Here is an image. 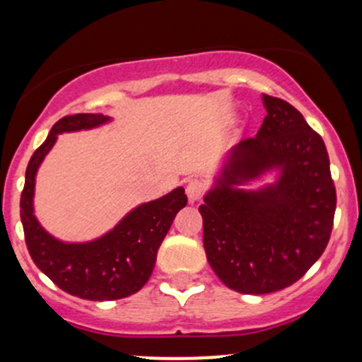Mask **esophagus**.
<instances>
[{
	"instance_id": "esophagus-1",
	"label": "esophagus",
	"mask_w": 362,
	"mask_h": 362,
	"mask_svg": "<svg viewBox=\"0 0 362 362\" xmlns=\"http://www.w3.org/2000/svg\"><path fill=\"white\" fill-rule=\"evenodd\" d=\"M204 192H206V185L199 180H192L186 185V195H188L189 202H197V200L202 199Z\"/></svg>"
}]
</instances>
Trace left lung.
Segmentation results:
<instances>
[{
	"instance_id": "1",
	"label": "left lung",
	"mask_w": 362,
	"mask_h": 362,
	"mask_svg": "<svg viewBox=\"0 0 362 362\" xmlns=\"http://www.w3.org/2000/svg\"><path fill=\"white\" fill-rule=\"evenodd\" d=\"M262 100L258 134L228 151L199 207L209 264L244 294L281 291L303 277L329 242L337 209L322 137L289 103ZM270 172L274 183L240 188Z\"/></svg>"
}]
</instances>
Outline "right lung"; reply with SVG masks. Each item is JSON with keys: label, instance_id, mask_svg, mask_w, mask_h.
I'll return each instance as SVG.
<instances>
[{"label": "right lung", "instance_id": "1", "mask_svg": "<svg viewBox=\"0 0 362 362\" xmlns=\"http://www.w3.org/2000/svg\"><path fill=\"white\" fill-rule=\"evenodd\" d=\"M110 117L78 113L64 117L48 132L25 169L21 219L25 244L36 267L62 291L92 301L120 300L137 293L155 268L156 252L188 199L177 186L160 199L134 207L107 233L88 242H64L47 232L35 216V185L40 165L62 132L90 130Z\"/></svg>", "mask_w": 362, "mask_h": 362}]
</instances>
